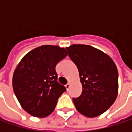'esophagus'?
I'll use <instances>...</instances> for the list:
<instances>
[{
    "mask_svg": "<svg viewBox=\"0 0 132 132\" xmlns=\"http://www.w3.org/2000/svg\"><path fill=\"white\" fill-rule=\"evenodd\" d=\"M65 86H66V89H67V90H69V86H70V84H69V82H68V83L66 84Z\"/></svg>",
    "mask_w": 132,
    "mask_h": 132,
    "instance_id": "1",
    "label": "esophagus"
}]
</instances>
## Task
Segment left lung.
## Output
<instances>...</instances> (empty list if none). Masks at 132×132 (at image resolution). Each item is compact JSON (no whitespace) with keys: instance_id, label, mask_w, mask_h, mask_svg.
<instances>
[{"instance_id":"left-lung-1","label":"left lung","mask_w":132,"mask_h":132,"mask_svg":"<svg viewBox=\"0 0 132 132\" xmlns=\"http://www.w3.org/2000/svg\"><path fill=\"white\" fill-rule=\"evenodd\" d=\"M66 50L78 68L82 85V94L72 98L76 109L89 118L100 116L114 103L118 95L119 74L115 63L89 45L74 44Z\"/></svg>"}]
</instances>
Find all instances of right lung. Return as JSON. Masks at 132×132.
Instances as JSON below:
<instances>
[{"instance_id": "obj_1", "label": "right lung", "mask_w": 132, "mask_h": 132, "mask_svg": "<svg viewBox=\"0 0 132 132\" xmlns=\"http://www.w3.org/2000/svg\"><path fill=\"white\" fill-rule=\"evenodd\" d=\"M66 56L64 48L44 45L29 52L16 66L13 76V91L22 108L30 115L44 118L55 109L58 98L66 90L58 82L55 68Z\"/></svg>"}]
</instances>
